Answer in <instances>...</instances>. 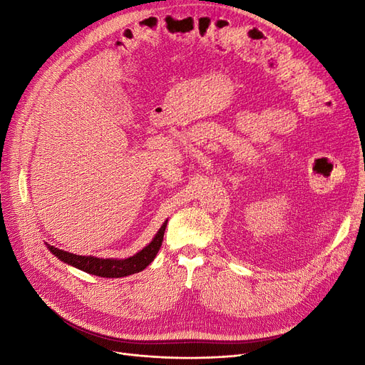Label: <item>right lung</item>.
<instances>
[{
    "instance_id": "right-lung-1",
    "label": "right lung",
    "mask_w": 365,
    "mask_h": 365,
    "mask_svg": "<svg viewBox=\"0 0 365 365\" xmlns=\"http://www.w3.org/2000/svg\"><path fill=\"white\" fill-rule=\"evenodd\" d=\"M165 225L168 220L161 225L155 237L152 239L148 247L134 254L132 257L128 259H98L94 256H79V254H73L68 251H63L59 248H54L53 245H47L50 252H53L59 260L71 264V267L85 271L88 274L98 275V277H108V279H118L126 277V275L135 274L149 267V263L155 259L157 252L163 244Z\"/></svg>"
}]
</instances>
